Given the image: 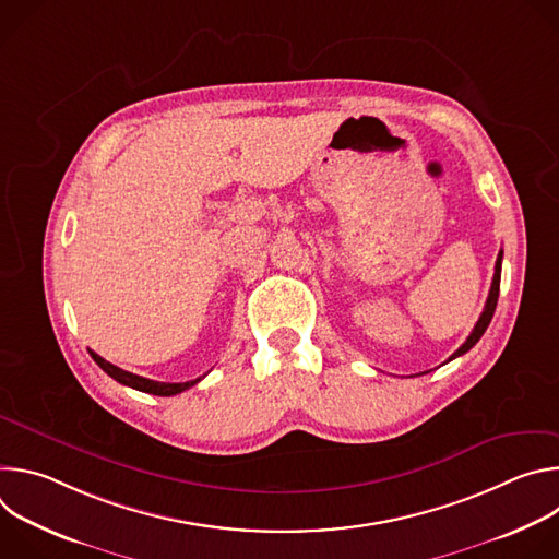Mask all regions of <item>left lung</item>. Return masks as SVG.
<instances>
[{"instance_id": "8db88e82", "label": "left lung", "mask_w": 559, "mask_h": 559, "mask_svg": "<svg viewBox=\"0 0 559 559\" xmlns=\"http://www.w3.org/2000/svg\"><path fill=\"white\" fill-rule=\"evenodd\" d=\"M500 276H502V252L498 254V261H496V274H493V283H491V289H489V298H487V305H485V311H483V316H480V321L475 323V328H473V332L468 334V338L462 343V347L449 358V360H453V358H457V356H462V354H466L477 341L483 338V334L487 332V328H489V323H491V318H493V311H496V305H498V296H500Z\"/></svg>"}]
</instances>
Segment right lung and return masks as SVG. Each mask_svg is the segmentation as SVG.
<instances>
[{"label":"right lung","instance_id":"obj_1","mask_svg":"<svg viewBox=\"0 0 559 559\" xmlns=\"http://www.w3.org/2000/svg\"><path fill=\"white\" fill-rule=\"evenodd\" d=\"M88 352H91V349H88ZM91 356H93V360H95L110 378H115L117 382H121V384H126V386H132V389H136V391H143V393H152V395H177V393H181V391L194 386V384L201 380V378H197V380H190V382H158V380H150V378L130 373V371H126V369H119L117 365L104 360V358L97 356L95 352H91Z\"/></svg>","mask_w":559,"mask_h":559}]
</instances>
